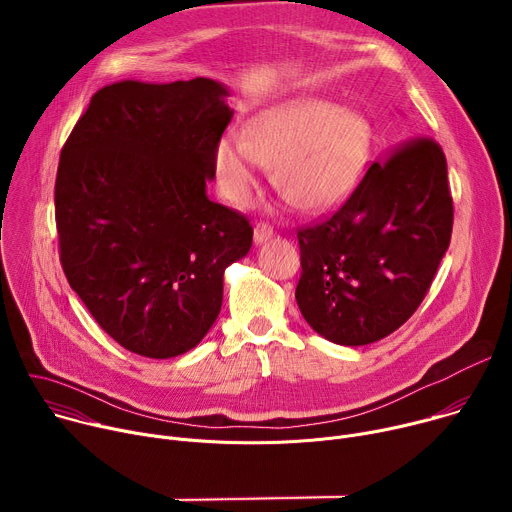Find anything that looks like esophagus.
<instances>
[{"instance_id":"esophagus-1","label":"esophagus","mask_w":512,"mask_h":512,"mask_svg":"<svg viewBox=\"0 0 512 512\" xmlns=\"http://www.w3.org/2000/svg\"><path fill=\"white\" fill-rule=\"evenodd\" d=\"M271 237H273V229H271L269 225H265V223H257V225H255V229H253V239H255L257 245H261L263 241H267V239H271Z\"/></svg>"}]
</instances>
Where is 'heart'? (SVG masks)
<instances>
[{
  "label": "heart",
  "mask_w": 512,
  "mask_h": 512,
  "mask_svg": "<svg viewBox=\"0 0 512 512\" xmlns=\"http://www.w3.org/2000/svg\"><path fill=\"white\" fill-rule=\"evenodd\" d=\"M369 152L371 125L360 113L302 99L253 117L247 137L218 139L214 172L225 198L245 204L263 166H273V182L291 202L322 212L352 192Z\"/></svg>",
  "instance_id": "1"
}]
</instances>
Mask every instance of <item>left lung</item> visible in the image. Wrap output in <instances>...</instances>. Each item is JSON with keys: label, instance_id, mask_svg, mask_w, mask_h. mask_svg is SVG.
Segmentation results:
<instances>
[{"label": "left lung", "instance_id": "left-lung-1", "mask_svg": "<svg viewBox=\"0 0 512 512\" xmlns=\"http://www.w3.org/2000/svg\"><path fill=\"white\" fill-rule=\"evenodd\" d=\"M454 204L440 145L415 137L375 162L326 221L298 231L296 300L342 346L377 342L423 302L452 239Z\"/></svg>", "mask_w": 512, "mask_h": 512}]
</instances>
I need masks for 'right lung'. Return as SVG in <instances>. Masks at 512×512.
Instances as JSON below:
<instances>
[{
  "label": "right lung",
  "mask_w": 512,
  "mask_h": 512,
  "mask_svg": "<svg viewBox=\"0 0 512 512\" xmlns=\"http://www.w3.org/2000/svg\"><path fill=\"white\" fill-rule=\"evenodd\" d=\"M210 79L97 91L56 174L60 263L97 324L129 352L194 348L223 304L225 269L253 243L247 218L206 196L233 119Z\"/></svg>",
  "instance_id": "add662e5"
}]
</instances>
